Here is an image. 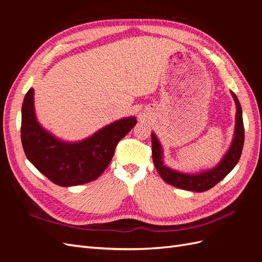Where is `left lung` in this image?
Wrapping results in <instances>:
<instances>
[{
	"mask_svg": "<svg viewBox=\"0 0 262 262\" xmlns=\"http://www.w3.org/2000/svg\"><path fill=\"white\" fill-rule=\"evenodd\" d=\"M237 106L236 113V125H235V134L234 140L228 149L227 154L224 156L222 162L214 169L204 171L198 175H187V173H181L176 170H171L163 164L162 162V147L160 142L156 139L155 134L152 133V156L155 167L160 173L161 177L167 182V184L189 191L203 192L207 190L213 188L216 184L224 179L232 169L235 167L236 164L238 163L244 146L245 140V130L243 122V112L241 102L237 98L236 95L232 93Z\"/></svg>",
	"mask_w": 262,
	"mask_h": 262,
	"instance_id": "obj_1",
	"label": "left lung"
}]
</instances>
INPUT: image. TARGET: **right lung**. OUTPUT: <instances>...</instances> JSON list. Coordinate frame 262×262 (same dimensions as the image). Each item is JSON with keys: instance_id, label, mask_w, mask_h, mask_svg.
<instances>
[{"instance_id": "add662e5", "label": "right lung", "mask_w": 262, "mask_h": 262, "mask_svg": "<svg viewBox=\"0 0 262 262\" xmlns=\"http://www.w3.org/2000/svg\"><path fill=\"white\" fill-rule=\"evenodd\" d=\"M136 118H125L105 126L90 139L64 143L45 131L36 120L34 90L23 101L20 139L26 157L53 184L69 187L98 178L115 154L119 141L136 125Z\"/></svg>"}]
</instances>
